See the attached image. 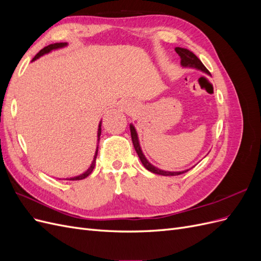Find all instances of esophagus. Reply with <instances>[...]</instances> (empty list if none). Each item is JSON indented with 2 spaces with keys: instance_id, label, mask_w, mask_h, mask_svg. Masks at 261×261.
<instances>
[{
  "instance_id": "1",
  "label": "esophagus",
  "mask_w": 261,
  "mask_h": 261,
  "mask_svg": "<svg viewBox=\"0 0 261 261\" xmlns=\"http://www.w3.org/2000/svg\"><path fill=\"white\" fill-rule=\"evenodd\" d=\"M120 108H121V110H123V111H125V112H132L134 110V105L129 100H123V101H121Z\"/></svg>"
}]
</instances>
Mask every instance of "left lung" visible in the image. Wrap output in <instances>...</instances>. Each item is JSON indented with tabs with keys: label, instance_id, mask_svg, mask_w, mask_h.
I'll use <instances>...</instances> for the list:
<instances>
[{
	"label": "left lung",
	"instance_id": "8db88e82",
	"mask_svg": "<svg viewBox=\"0 0 261 261\" xmlns=\"http://www.w3.org/2000/svg\"><path fill=\"white\" fill-rule=\"evenodd\" d=\"M175 51L180 57V65L181 66L199 69V70H201V72L206 73L207 75H210L209 70L206 67H204V65L201 63V61L198 58H197L192 51H189L187 49H183V48H175ZM129 128H130V136H132V141H133L134 148H135L141 163H143V165L148 171L152 172V173H154V174H158V175L175 176V175L183 174V173H185V172H187V171H189V170L192 169L191 168V169H187V170H184V171H177V172H174V171H164V170H161V169H158L156 167H154L153 164H151L147 160V158L145 156L143 150H141V147H140V144H139V139H138V134H137L136 129H135V126H134L133 124H129Z\"/></svg>",
	"mask_w": 261,
	"mask_h": 261
}]
</instances>
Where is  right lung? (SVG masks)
<instances>
[{
	"label": "right lung",
	"mask_w": 261,
	"mask_h": 261,
	"mask_svg": "<svg viewBox=\"0 0 261 261\" xmlns=\"http://www.w3.org/2000/svg\"><path fill=\"white\" fill-rule=\"evenodd\" d=\"M67 44H68L67 42H60V43L49 44L48 46H45V48H43L42 50H40V52H39V53L36 55V57L33 59V61H31V62H34V61H36L37 59L41 58L42 55H44V54H48V53H50V52H52V51L59 50V49H62V48H65V46H67ZM101 123H102V121H100L99 126H98V144H99L100 135H101ZM97 154H98V145H97V148H96V152H94V155H93V160H92V162H91V164H90V167H89L88 169H87V171H85L84 173H82V174L77 175V176L67 177V178H64V179H68V180H80V179H84V178H86L88 175H90L92 170L94 169V164H96Z\"/></svg>",
	"instance_id": "add662e5"
}]
</instances>
